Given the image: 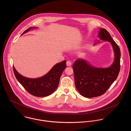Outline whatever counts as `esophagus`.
I'll return each mask as SVG.
<instances>
[{"instance_id": "34e87169", "label": "esophagus", "mask_w": 131, "mask_h": 131, "mask_svg": "<svg viewBox=\"0 0 131 131\" xmlns=\"http://www.w3.org/2000/svg\"><path fill=\"white\" fill-rule=\"evenodd\" d=\"M67 66H69V67H70V66H71V65H72V62H71V61H67Z\"/></svg>"}]
</instances>
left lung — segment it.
I'll return each instance as SVG.
<instances>
[{
	"label": "left lung",
	"instance_id": "8db88e82",
	"mask_svg": "<svg viewBox=\"0 0 131 131\" xmlns=\"http://www.w3.org/2000/svg\"><path fill=\"white\" fill-rule=\"evenodd\" d=\"M98 36L110 42L113 48L115 59L108 68H95L82 59H77L73 65L75 83L78 91L83 96L92 98L104 93L116 79L120 71L121 51L118 45L105 29L100 28Z\"/></svg>",
	"mask_w": 131,
	"mask_h": 131
}]
</instances>
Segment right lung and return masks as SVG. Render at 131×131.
<instances>
[{"mask_svg": "<svg viewBox=\"0 0 131 131\" xmlns=\"http://www.w3.org/2000/svg\"><path fill=\"white\" fill-rule=\"evenodd\" d=\"M31 28H29L22 35L28 32ZM66 66V61L63 60L56 64L47 74L37 79L28 78L20 75L14 67L13 70L17 80L27 92L36 97H45L51 94L56 90L60 77Z\"/></svg>", "mask_w": 131, "mask_h": 131, "instance_id": "right-lung-1", "label": "right lung"}]
</instances>
